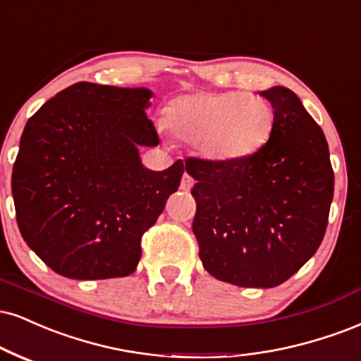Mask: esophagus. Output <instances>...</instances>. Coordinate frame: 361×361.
Returning <instances> with one entry per match:
<instances>
[{"label":"esophagus","mask_w":361,"mask_h":361,"mask_svg":"<svg viewBox=\"0 0 361 361\" xmlns=\"http://www.w3.org/2000/svg\"><path fill=\"white\" fill-rule=\"evenodd\" d=\"M193 185H195V180H193V178L190 176L188 173H185L183 178H181V185H180V188L183 190V192H190V190L193 188Z\"/></svg>","instance_id":"34e87169"}]
</instances>
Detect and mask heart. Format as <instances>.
Instances as JSON below:
<instances>
[{"label":"heart","instance_id":"b5f03b06","mask_svg":"<svg viewBox=\"0 0 361 361\" xmlns=\"http://www.w3.org/2000/svg\"><path fill=\"white\" fill-rule=\"evenodd\" d=\"M169 124L178 136L198 142L215 163L244 161L259 153L274 133L271 102L245 92H195L169 106Z\"/></svg>","mask_w":361,"mask_h":361}]
</instances>
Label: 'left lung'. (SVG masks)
Segmentation results:
<instances>
[{
	"instance_id": "obj_1",
	"label": "left lung",
	"mask_w": 361,
	"mask_h": 361,
	"mask_svg": "<svg viewBox=\"0 0 361 361\" xmlns=\"http://www.w3.org/2000/svg\"><path fill=\"white\" fill-rule=\"evenodd\" d=\"M274 133L244 161L190 158L193 233L207 272L240 288H276L310 260L326 232L334 175L323 129L293 90L260 92Z\"/></svg>"
}]
</instances>
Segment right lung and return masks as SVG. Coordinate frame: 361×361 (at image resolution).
<instances>
[{
	"label": "right lung",
	"mask_w": 361,
	"mask_h": 361,
	"mask_svg": "<svg viewBox=\"0 0 361 361\" xmlns=\"http://www.w3.org/2000/svg\"><path fill=\"white\" fill-rule=\"evenodd\" d=\"M146 87L77 82L30 117L13 164L16 222L56 274L90 281L136 271L141 237L180 186L181 159L163 171L141 163L158 146Z\"/></svg>",
	"instance_id": "add662e5"
}]
</instances>
